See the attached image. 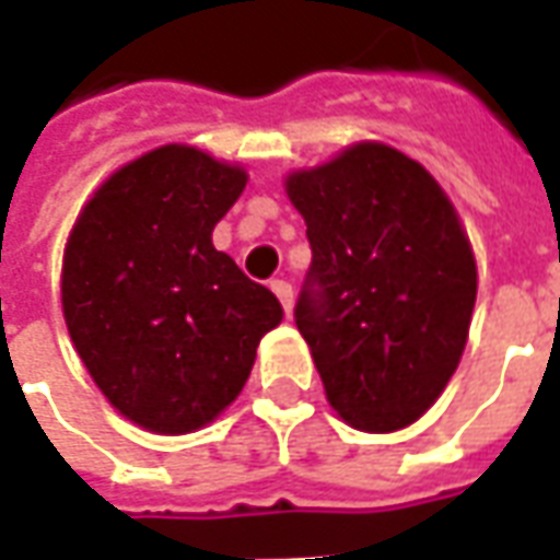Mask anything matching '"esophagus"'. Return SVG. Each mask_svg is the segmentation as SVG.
<instances>
[{"instance_id":"obj_1","label":"esophagus","mask_w":560,"mask_h":560,"mask_svg":"<svg viewBox=\"0 0 560 560\" xmlns=\"http://www.w3.org/2000/svg\"><path fill=\"white\" fill-rule=\"evenodd\" d=\"M269 288H272V293H276V296L281 300L284 312H291V308H293V288H291V284H288L284 279H276L272 284H269Z\"/></svg>"}]
</instances>
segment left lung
<instances>
[{"label": "left lung", "instance_id": "obj_1", "mask_svg": "<svg viewBox=\"0 0 560 560\" xmlns=\"http://www.w3.org/2000/svg\"><path fill=\"white\" fill-rule=\"evenodd\" d=\"M312 267L296 329L327 401L360 432L420 420L456 372L477 300V260L444 188L420 161L363 140L293 171Z\"/></svg>", "mask_w": 560, "mask_h": 560}]
</instances>
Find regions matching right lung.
<instances>
[{"label":"right lung","mask_w":560,"mask_h":560,"mask_svg":"<svg viewBox=\"0 0 560 560\" xmlns=\"http://www.w3.org/2000/svg\"><path fill=\"white\" fill-rule=\"evenodd\" d=\"M248 173L167 143L110 173L62 257V315L86 372L126 420L188 434L219 417L281 324V303L212 245Z\"/></svg>","instance_id":"add662e5"}]
</instances>
